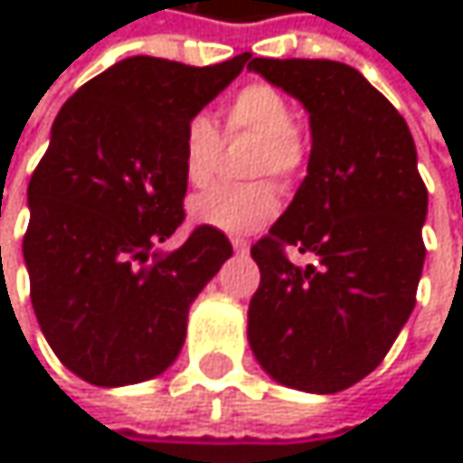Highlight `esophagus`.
<instances>
[{"label":"esophagus","instance_id":"34e87169","mask_svg":"<svg viewBox=\"0 0 463 463\" xmlns=\"http://www.w3.org/2000/svg\"><path fill=\"white\" fill-rule=\"evenodd\" d=\"M232 249H235L238 254H246V251H249V243H246L243 238H232Z\"/></svg>","mask_w":463,"mask_h":463}]
</instances>
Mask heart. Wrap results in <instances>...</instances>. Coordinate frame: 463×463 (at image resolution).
Instances as JSON below:
<instances>
[{"mask_svg": "<svg viewBox=\"0 0 463 463\" xmlns=\"http://www.w3.org/2000/svg\"><path fill=\"white\" fill-rule=\"evenodd\" d=\"M228 137H254L249 174L276 176L284 187L300 182L308 168V137L292 118V101L270 82H249L235 90L222 107ZM222 155V137L206 115L184 123L179 139V157L184 179L203 187L217 174ZM187 214L195 225L225 232H251L268 225L279 214V190L270 179L243 184H214L190 198Z\"/></svg>", "mask_w": 463, "mask_h": 463, "instance_id": "1", "label": "heart"}]
</instances>
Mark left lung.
<instances>
[{"mask_svg": "<svg viewBox=\"0 0 463 463\" xmlns=\"http://www.w3.org/2000/svg\"><path fill=\"white\" fill-rule=\"evenodd\" d=\"M249 69L308 109L314 139L289 209L251 246L249 345L273 381L335 394L383 362L416 306L429 203L416 144L354 66L251 58ZM289 248L317 262L295 266Z\"/></svg>", "mask_w": 463, "mask_h": 463, "instance_id": "obj_1", "label": "left lung"}]
</instances>
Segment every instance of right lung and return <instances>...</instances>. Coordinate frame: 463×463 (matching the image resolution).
Instances as JSON below:
<instances>
[{
	"mask_svg": "<svg viewBox=\"0 0 463 463\" xmlns=\"http://www.w3.org/2000/svg\"><path fill=\"white\" fill-rule=\"evenodd\" d=\"M251 52L214 66L134 55L85 82L58 112L29 182L24 260L55 356L93 386L160 375L182 351L187 311L232 254L228 235L184 222L179 139Z\"/></svg>",
	"mask_w": 463,
	"mask_h": 463,
	"instance_id": "right-lung-1",
	"label": "right lung"
}]
</instances>
